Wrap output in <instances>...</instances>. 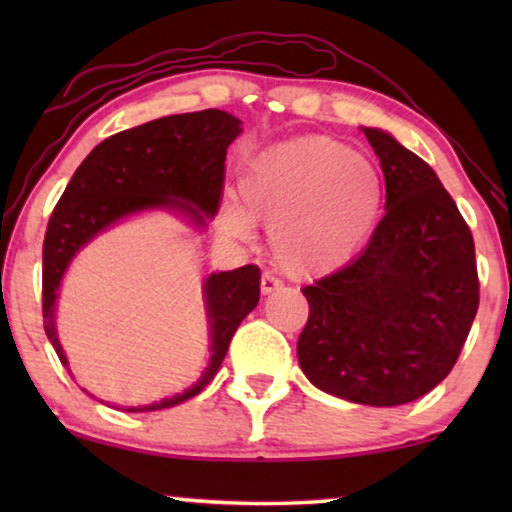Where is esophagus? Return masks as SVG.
<instances>
[{"mask_svg": "<svg viewBox=\"0 0 512 512\" xmlns=\"http://www.w3.org/2000/svg\"><path fill=\"white\" fill-rule=\"evenodd\" d=\"M282 282H279V279L275 277V275H270V272H265V275L261 277V291H263V296H268V293H275V291H279L282 289Z\"/></svg>", "mask_w": 512, "mask_h": 512, "instance_id": "1", "label": "esophagus"}]
</instances>
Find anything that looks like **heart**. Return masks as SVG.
<instances>
[{"label": "heart", "instance_id": "b5f03b06", "mask_svg": "<svg viewBox=\"0 0 512 512\" xmlns=\"http://www.w3.org/2000/svg\"><path fill=\"white\" fill-rule=\"evenodd\" d=\"M384 202L373 160L333 137L270 146L244 167L240 207L223 228L244 237L249 221L272 223V254L293 277L324 275L347 263L377 226Z\"/></svg>", "mask_w": 512, "mask_h": 512}]
</instances>
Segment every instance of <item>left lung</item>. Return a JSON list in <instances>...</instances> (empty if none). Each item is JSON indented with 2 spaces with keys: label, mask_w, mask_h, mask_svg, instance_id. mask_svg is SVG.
Instances as JSON below:
<instances>
[{
  "label": "left lung",
  "mask_w": 512,
  "mask_h": 512,
  "mask_svg": "<svg viewBox=\"0 0 512 512\" xmlns=\"http://www.w3.org/2000/svg\"><path fill=\"white\" fill-rule=\"evenodd\" d=\"M363 132L380 158L387 214L359 258L303 289L298 361L326 394L391 408L450 375L480 282L471 228L436 172L389 132Z\"/></svg>",
  "instance_id": "1"
}]
</instances>
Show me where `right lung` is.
Segmentation results:
<instances>
[{"label":"right lung","instance_id":"right-lung-1","mask_svg":"<svg viewBox=\"0 0 512 512\" xmlns=\"http://www.w3.org/2000/svg\"><path fill=\"white\" fill-rule=\"evenodd\" d=\"M240 125V118L219 109L163 116L104 139L79 165L48 219L41 270L44 331L62 366H67V356L55 331V300L72 258L102 230L144 209H179L205 226V219L219 209L226 151L242 132ZM258 298L261 270L256 265L209 275L205 303L212 359L207 370L184 394L128 412L172 408L198 396L219 373L237 326L258 305Z\"/></svg>","mask_w":512,"mask_h":512}]
</instances>
